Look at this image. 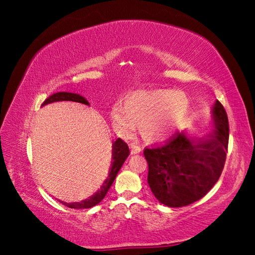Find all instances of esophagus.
<instances>
[{"label":"esophagus","mask_w":255,"mask_h":255,"mask_svg":"<svg viewBox=\"0 0 255 255\" xmlns=\"http://www.w3.org/2000/svg\"><path fill=\"white\" fill-rule=\"evenodd\" d=\"M129 146H130V153H131V154H138V153H140V150H141L140 146H138V145L135 144V143H131Z\"/></svg>","instance_id":"1"}]
</instances>
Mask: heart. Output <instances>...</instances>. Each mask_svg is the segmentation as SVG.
<instances>
[{
	"label": "heart",
	"instance_id": "1",
	"mask_svg": "<svg viewBox=\"0 0 255 255\" xmlns=\"http://www.w3.org/2000/svg\"><path fill=\"white\" fill-rule=\"evenodd\" d=\"M190 101L182 91L171 89L139 91L129 97L127 103L116 102L111 119L116 130L125 136L135 132L141 124V135L147 141H162L171 137L187 117Z\"/></svg>",
	"mask_w": 255,
	"mask_h": 255
}]
</instances>
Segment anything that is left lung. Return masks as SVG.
<instances>
[{"instance_id": "left-lung-1", "label": "left lung", "mask_w": 255, "mask_h": 255, "mask_svg": "<svg viewBox=\"0 0 255 255\" xmlns=\"http://www.w3.org/2000/svg\"><path fill=\"white\" fill-rule=\"evenodd\" d=\"M214 128L204 137L174 133L166 143L144 149L148 163V185L167 207H183L201 199L222 174L230 127L218 100L213 107Z\"/></svg>"}]
</instances>
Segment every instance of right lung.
<instances>
[{"label": "right lung", "instance_id": "obj_1", "mask_svg": "<svg viewBox=\"0 0 255 255\" xmlns=\"http://www.w3.org/2000/svg\"><path fill=\"white\" fill-rule=\"evenodd\" d=\"M57 101H73V102H79V103H83V105H86V106H90L88 100H86L84 97L80 96V94L71 93V92L55 93L49 98H47L41 106L48 105V103H53V102H57ZM128 155H129L128 145L125 143L122 138H118V139L112 144V163L109 170V175L107 176V179L105 180V182L102 183L100 189H99L93 196H91L85 200H82L81 202H68L67 204V202L62 201V204L68 207V208H74V209L92 208L93 206L98 205L99 202L106 197L108 190L110 189L112 183H114L116 176H117L119 170L122 169L123 164L125 161H126Z\"/></svg>", "mask_w": 255, "mask_h": 255}]
</instances>
